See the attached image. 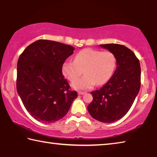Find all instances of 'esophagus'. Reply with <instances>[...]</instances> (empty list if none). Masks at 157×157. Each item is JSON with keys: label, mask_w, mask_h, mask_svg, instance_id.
<instances>
[{"label": "esophagus", "mask_w": 157, "mask_h": 157, "mask_svg": "<svg viewBox=\"0 0 157 157\" xmlns=\"http://www.w3.org/2000/svg\"><path fill=\"white\" fill-rule=\"evenodd\" d=\"M86 94V92H83V91H78V94L79 95H84Z\"/></svg>", "instance_id": "34e87169"}]
</instances>
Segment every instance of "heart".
Segmentation results:
<instances>
[{
    "instance_id": "1",
    "label": "heart",
    "mask_w": 157,
    "mask_h": 157,
    "mask_svg": "<svg viewBox=\"0 0 157 157\" xmlns=\"http://www.w3.org/2000/svg\"><path fill=\"white\" fill-rule=\"evenodd\" d=\"M116 58L110 51L86 48L75 55L74 61H66L62 65V73L70 81H74L82 72L85 75L74 81L75 89H89L96 84L103 85L109 80L115 71Z\"/></svg>"
}]
</instances>
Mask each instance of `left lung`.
<instances>
[{"mask_svg": "<svg viewBox=\"0 0 157 157\" xmlns=\"http://www.w3.org/2000/svg\"><path fill=\"white\" fill-rule=\"evenodd\" d=\"M100 46L113 53L117 67L102 88L91 92L93 100L87 109L95 120L109 123L123 118L134 103L140 87V66L134 53L126 46L116 44Z\"/></svg>", "mask_w": 157, "mask_h": 157, "instance_id": "1", "label": "left lung"}]
</instances>
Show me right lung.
Instances as JSON below:
<instances>
[{"mask_svg": "<svg viewBox=\"0 0 157 157\" xmlns=\"http://www.w3.org/2000/svg\"><path fill=\"white\" fill-rule=\"evenodd\" d=\"M75 48L40 39L26 48L17 63V89L25 108L36 120H60L78 97L62 74V65Z\"/></svg>", "mask_w": 157, "mask_h": 157, "instance_id": "1", "label": "right lung"}]
</instances>
